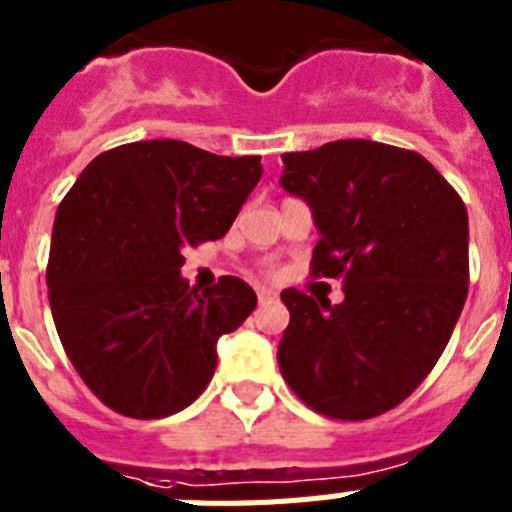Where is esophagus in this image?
<instances>
[{"label": "esophagus", "instance_id": "34e87169", "mask_svg": "<svg viewBox=\"0 0 512 512\" xmlns=\"http://www.w3.org/2000/svg\"><path fill=\"white\" fill-rule=\"evenodd\" d=\"M256 295H259L261 305H266V302H271V300H277V292H274V289H266V287L256 289Z\"/></svg>", "mask_w": 512, "mask_h": 512}]
</instances>
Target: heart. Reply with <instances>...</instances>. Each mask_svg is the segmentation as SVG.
<instances>
[{"label": "heart", "instance_id": "b5f03b06", "mask_svg": "<svg viewBox=\"0 0 512 512\" xmlns=\"http://www.w3.org/2000/svg\"><path fill=\"white\" fill-rule=\"evenodd\" d=\"M264 274H266V277H277V274H279V266L266 264V266H264Z\"/></svg>", "mask_w": 512, "mask_h": 512}]
</instances>
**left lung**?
Here are the masks:
<instances>
[{
    "mask_svg": "<svg viewBox=\"0 0 512 512\" xmlns=\"http://www.w3.org/2000/svg\"><path fill=\"white\" fill-rule=\"evenodd\" d=\"M282 161L279 184L320 230L310 274L343 279L346 300L284 289L279 369L315 413L377 418L413 395L454 333L469 289L467 207L408 148L333 140Z\"/></svg>",
    "mask_w": 512,
    "mask_h": 512,
    "instance_id": "1",
    "label": "left lung"
}]
</instances>
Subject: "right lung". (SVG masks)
Returning <instances> with one entry per match:
<instances>
[{
	"mask_svg": "<svg viewBox=\"0 0 512 512\" xmlns=\"http://www.w3.org/2000/svg\"><path fill=\"white\" fill-rule=\"evenodd\" d=\"M261 174V156L138 140L99 153L63 197L45 269L53 323L110 410L166 418L205 392L217 338L251 315L256 292L238 277L189 289L182 251L223 238Z\"/></svg>",
	"mask_w": 512,
	"mask_h": 512,
	"instance_id": "obj_1",
	"label": "right lung"
}]
</instances>
